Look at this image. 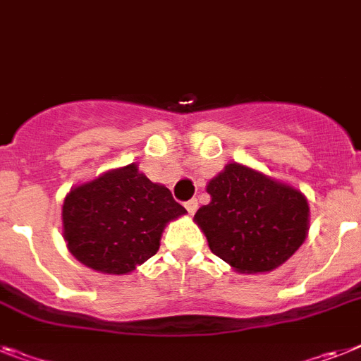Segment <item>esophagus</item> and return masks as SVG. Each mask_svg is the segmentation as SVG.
Listing matches in <instances>:
<instances>
[{
	"mask_svg": "<svg viewBox=\"0 0 361 361\" xmlns=\"http://www.w3.org/2000/svg\"><path fill=\"white\" fill-rule=\"evenodd\" d=\"M185 209L189 211V214H195L196 209H198V200H189V202H185Z\"/></svg>",
	"mask_w": 361,
	"mask_h": 361,
	"instance_id": "34e87169",
	"label": "esophagus"
}]
</instances>
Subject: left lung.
Returning <instances> with one entry per match:
<instances>
[{"label": "left lung", "mask_w": 361, "mask_h": 361, "mask_svg": "<svg viewBox=\"0 0 361 361\" xmlns=\"http://www.w3.org/2000/svg\"><path fill=\"white\" fill-rule=\"evenodd\" d=\"M211 202L196 211L214 255L238 274H268L307 240L310 207L290 183L231 161L209 180Z\"/></svg>", "instance_id": "8db88e82"}]
</instances>
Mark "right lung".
Wrapping results in <instances>:
<instances>
[{"label": "right lung", "instance_id": "obj_1", "mask_svg": "<svg viewBox=\"0 0 361 361\" xmlns=\"http://www.w3.org/2000/svg\"><path fill=\"white\" fill-rule=\"evenodd\" d=\"M187 214L171 190L137 163L102 172L69 190L62 237L78 262L106 275H128L159 250L166 224Z\"/></svg>", "mask_w": 361, "mask_h": 361}]
</instances>
